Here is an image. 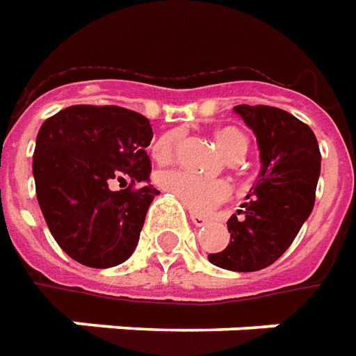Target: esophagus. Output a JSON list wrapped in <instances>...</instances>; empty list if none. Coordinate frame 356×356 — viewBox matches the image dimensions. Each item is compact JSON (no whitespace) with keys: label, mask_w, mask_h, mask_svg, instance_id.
I'll return each mask as SVG.
<instances>
[{"label":"esophagus","mask_w":356,"mask_h":356,"mask_svg":"<svg viewBox=\"0 0 356 356\" xmlns=\"http://www.w3.org/2000/svg\"><path fill=\"white\" fill-rule=\"evenodd\" d=\"M191 222L195 224V226H205V224H209V218L207 216H203V214H190Z\"/></svg>","instance_id":"1"}]
</instances>
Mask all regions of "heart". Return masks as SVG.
Masks as SVG:
<instances>
[{
	"instance_id": "b5f03b06",
	"label": "heart",
	"mask_w": 356,
	"mask_h": 356,
	"mask_svg": "<svg viewBox=\"0 0 356 356\" xmlns=\"http://www.w3.org/2000/svg\"><path fill=\"white\" fill-rule=\"evenodd\" d=\"M214 142L218 149L228 159H239L247 151V138L238 128H220L214 132ZM178 143V134L168 132L161 136L153 145V157L157 163L165 165L172 161ZM159 188L170 193L186 209L193 213H209L214 205L222 203L230 195V186L218 178H205L188 170H166L157 176Z\"/></svg>"
}]
</instances>
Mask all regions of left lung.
I'll list each match as a JSON object with an SVG mask.
<instances>
[{"label":"left lung","instance_id":"obj_1","mask_svg":"<svg viewBox=\"0 0 356 356\" xmlns=\"http://www.w3.org/2000/svg\"><path fill=\"white\" fill-rule=\"evenodd\" d=\"M234 113L257 136L263 168L243 211L226 222L230 243L209 254V261L226 270L254 272L278 261L309 218L320 176V149L311 128L287 111L236 105Z\"/></svg>","mask_w":356,"mask_h":356}]
</instances>
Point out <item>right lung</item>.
<instances>
[{
    "instance_id": "right-lung-1",
    "label": "right lung",
    "mask_w": 356,
    "mask_h": 356,
    "mask_svg": "<svg viewBox=\"0 0 356 356\" xmlns=\"http://www.w3.org/2000/svg\"><path fill=\"white\" fill-rule=\"evenodd\" d=\"M149 120L117 105H72L45 120L32 172L47 228L65 253L92 268L124 263L159 191L151 186ZM129 184L113 192L110 184Z\"/></svg>"
}]
</instances>
